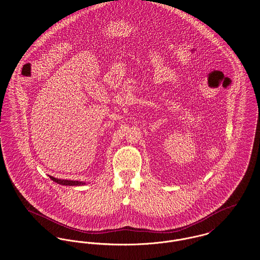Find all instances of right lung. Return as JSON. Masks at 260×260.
Instances as JSON below:
<instances>
[{"instance_id": "obj_1", "label": "right lung", "mask_w": 260, "mask_h": 260, "mask_svg": "<svg viewBox=\"0 0 260 260\" xmlns=\"http://www.w3.org/2000/svg\"><path fill=\"white\" fill-rule=\"evenodd\" d=\"M50 178L52 179L53 181L59 183V184H62V185H82V184H85L84 182L82 181H73V180H67V179H59V178H55L53 176H50Z\"/></svg>"}]
</instances>
